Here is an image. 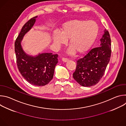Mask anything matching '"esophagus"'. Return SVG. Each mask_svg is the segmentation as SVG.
Segmentation results:
<instances>
[{
	"instance_id": "obj_1",
	"label": "esophagus",
	"mask_w": 126,
	"mask_h": 126,
	"mask_svg": "<svg viewBox=\"0 0 126 126\" xmlns=\"http://www.w3.org/2000/svg\"><path fill=\"white\" fill-rule=\"evenodd\" d=\"M62 61L63 62H67L68 61V59L67 58H63L62 59Z\"/></svg>"
}]
</instances>
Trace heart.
I'll list each match as a JSON object with an SVG mask.
<instances>
[{
	"mask_svg": "<svg viewBox=\"0 0 126 126\" xmlns=\"http://www.w3.org/2000/svg\"><path fill=\"white\" fill-rule=\"evenodd\" d=\"M99 33V26L94 21L73 19L65 23L61 33L55 31L53 41L57 46L64 45L68 39L70 46L68 53L73 54L76 51L82 54L90 48L95 41Z\"/></svg>",
	"mask_w": 126,
	"mask_h": 126,
	"instance_id": "b5f03b06",
	"label": "heart"
}]
</instances>
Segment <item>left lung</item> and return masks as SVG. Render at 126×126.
<instances>
[{"mask_svg":"<svg viewBox=\"0 0 126 126\" xmlns=\"http://www.w3.org/2000/svg\"><path fill=\"white\" fill-rule=\"evenodd\" d=\"M100 46L93 48L77 61L73 78L80 85L90 87L97 84L104 74L111 54V38L106 29L100 39Z\"/></svg>","mask_w":126,"mask_h":126,"instance_id":"left-lung-1","label":"left lung"}]
</instances>
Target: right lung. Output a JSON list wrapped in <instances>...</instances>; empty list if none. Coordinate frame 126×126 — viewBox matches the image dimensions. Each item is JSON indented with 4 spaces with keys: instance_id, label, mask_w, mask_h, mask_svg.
<instances>
[{
    "instance_id": "obj_1",
    "label": "right lung",
    "mask_w": 126,
    "mask_h": 126,
    "mask_svg": "<svg viewBox=\"0 0 126 126\" xmlns=\"http://www.w3.org/2000/svg\"><path fill=\"white\" fill-rule=\"evenodd\" d=\"M37 17L32 18L22 27L15 42V52L18 69L22 77L31 84L42 86L47 85L53 77L58 55L43 53L36 56L29 55L24 52L21 44L24 36L32 28Z\"/></svg>"
}]
</instances>
